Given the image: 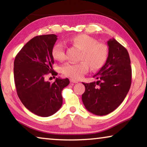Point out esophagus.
I'll use <instances>...</instances> for the list:
<instances>
[{
    "mask_svg": "<svg viewBox=\"0 0 147 147\" xmlns=\"http://www.w3.org/2000/svg\"><path fill=\"white\" fill-rule=\"evenodd\" d=\"M70 82H71V83H74V84L78 83V82L76 81V80H72V79H70Z\"/></svg>",
    "mask_w": 147,
    "mask_h": 147,
    "instance_id": "34e87169",
    "label": "esophagus"
}]
</instances>
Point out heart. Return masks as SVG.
I'll return each instance as SVG.
<instances>
[{
	"instance_id": "b5f03b06",
	"label": "heart",
	"mask_w": 147,
	"mask_h": 147,
	"mask_svg": "<svg viewBox=\"0 0 147 147\" xmlns=\"http://www.w3.org/2000/svg\"><path fill=\"white\" fill-rule=\"evenodd\" d=\"M69 42L82 49L79 63H66L61 67L60 71L63 76L74 80H79L89 70V65L92 70H98L105 64L108 59L107 46L98 43L94 38L81 34L71 37ZM52 55L58 61L65 59V45L61 42L54 45Z\"/></svg>"
}]
</instances>
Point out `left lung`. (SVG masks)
<instances>
[{"label": "left lung", "instance_id": "8db88e82", "mask_svg": "<svg viewBox=\"0 0 147 147\" xmlns=\"http://www.w3.org/2000/svg\"><path fill=\"white\" fill-rule=\"evenodd\" d=\"M106 63L94 76L97 82L83 84L82 102L91 113L104 116L116 109L127 95L131 85L132 69L125 47L112 38L108 41Z\"/></svg>", "mask_w": 147, "mask_h": 147}]
</instances>
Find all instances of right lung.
<instances>
[{"label": "right lung", "mask_w": 147, "mask_h": 147, "mask_svg": "<svg viewBox=\"0 0 147 147\" xmlns=\"http://www.w3.org/2000/svg\"><path fill=\"white\" fill-rule=\"evenodd\" d=\"M54 34L36 36L27 42L14 61V79L17 95L26 108L36 115L50 116L61 107V91L68 86L67 78H57L53 84L45 81L46 75L57 76L52 49L57 41Z\"/></svg>", "instance_id": "1"}]
</instances>
